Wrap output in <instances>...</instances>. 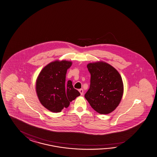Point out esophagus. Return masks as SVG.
<instances>
[{
    "instance_id": "34e87169",
    "label": "esophagus",
    "mask_w": 157,
    "mask_h": 157,
    "mask_svg": "<svg viewBox=\"0 0 157 157\" xmlns=\"http://www.w3.org/2000/svg\"><path fill=\"white\" fill-rule=\"evenodd\" d=\"M79 92H80V94L82 95L83 94V93H84V91H83V89H80L79 90Z\"/></svg>"
}]
</instances>
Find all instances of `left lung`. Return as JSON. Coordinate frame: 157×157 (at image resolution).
Instances as JSON below:
<instances>
[{"label":"left lung","mask_w":157,"mask_h":157,"mask_svg":"<svg viewBox=\"0 0 157 157\" xmlns=\"http://www.w3.org/2000/svg\"><path fill=\"white\" fill-rule=\"evenodd\" d=\"M89 90L84 95L90 106L101 114L112 112L118 107L124 92L121 75L112 65L104 62L90 63Z\"/></svg>","instance_id":"left-lung-1"}]
</instances>
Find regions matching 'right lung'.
Segmentation results:
<instances>
[{
	"mask_svg": "<svg viewBox=\"0 0 157 157\" xmlns=\"http://www.w3.org/2000/svg\"><path fill=\"white\" fill-rule=\"evenodd\" d=\"M71 64V62L65 60L54 61L45 66L37 77L38 98L43 106L52 112H60L80 95L73 88L71 80L65 83L67 69Z\"/></svg>",
	"mask_w": 157,
	"mask_h": 157,
	"instance_id": "add662e5",
	"label": "right lung"
}]
</instances>
